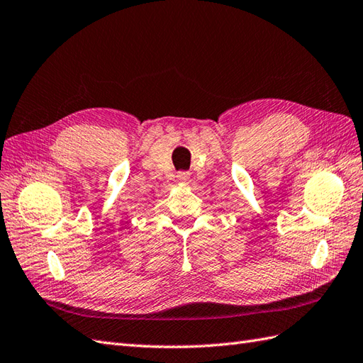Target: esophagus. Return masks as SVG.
Instances as JSON below:
<instances>
[{
    "label": "esophagus",
    "instance_id": "obj_1",
    "mask_svg": "<svg viewBox=\"0 0 363 363\" xmlns=\"http://www.w3.org/2000/svg\"><path fill=\"white\" fill-rule=\"evenodd\" d=\"M189 178H190V173H187V172H181V173H178V179H179V181H182V182H187V181H189Z\"/></svg>",
    "mask_w": 363,
    "mask_h": 363
}]
</instances>
